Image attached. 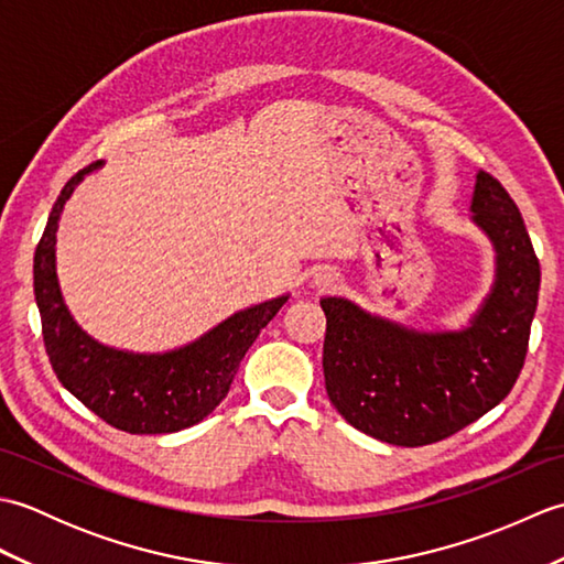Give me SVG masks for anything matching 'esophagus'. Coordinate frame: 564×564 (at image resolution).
Instances as JSON below:
<instances>
[{
  "mask_svg": "<svg viewBox=\"0 0 564 564\" xmlns=\"http://www.w3.org/2000/svg\"><path fill=\"white\" fill-rule=\"evenodd\" d=\"M315 285L319 291H329V289H334V285H337V273H332V271H327V269H322L319 273H315Z\"/></svg>",
  "mask_w": 564,
  "mask_h": 564,
  "instance_id": "obj_1",
  "label": "esophagus"
}]
</instances>
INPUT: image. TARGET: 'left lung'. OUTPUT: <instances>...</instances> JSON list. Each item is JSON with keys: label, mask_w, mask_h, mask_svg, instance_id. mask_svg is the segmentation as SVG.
Returning <instances> with one entry per match:
<instances>
[{"label": "left lung", "mask_w": 564, "mask_h": 564, "mask_svg": "<svg viewBox=\"0 0 564 564\" xmlns=\"http://www.w3.org/2000/svg\"><path fill=\"white\" fill-rule=\"evenodd\" d=\"M470 210L495 245L497 279L465 329L419 332L346 297L319 301L329 400L354 429L392 446H426L477 422L511 392L529 351L541 263L521 213L487 172Z\"/></svg>", "instance_id": "1"}]
</instances>
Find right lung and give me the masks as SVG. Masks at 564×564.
<instances>
[{
    "mask_svg": "<svg viewBox=\"0 0 564 564\" xmlns=\"http://www.w3.org/2000/svg\"><path fill=\"white\" fill-rule=\"evenodd\" d=\"M101 162L84 166L59 191L35 247L33 291L45 351L57 380L106 424L128 434H174L203 422L225 400L247 349L289 295L235 313L194 344L166 354L118 351L91 339L72 319L59 295L55 232L72 191Z\"/></svg>",
    "mask_w": 564,
    "mask_h": 564,
    "instance_id": "add662e5",
    "label": "right lung"
}]
</instances>
